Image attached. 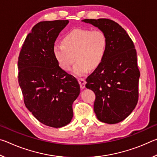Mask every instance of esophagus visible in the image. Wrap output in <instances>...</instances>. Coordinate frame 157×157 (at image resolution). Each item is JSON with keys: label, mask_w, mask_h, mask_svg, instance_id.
Masks as SVG:
<instances>
[{"label": "esophagus", "mask_w": 157, "mask_h": 157, "mask_svg": "<svg viewBox=\"0 0 157 157\" xmlns=\"http://www.w3.org/2000/svg\"><path fill=\"white\" fill-rule=\"evenodd\" d=\"M78 82L79 84L80 85L81 89H84L85 88V84H86V81L84 80L83 78H78Z\"/></svg>", "instance_id": "34e87169"}]
</instances>
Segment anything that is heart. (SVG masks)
<instances>
[{
	"label": "heart",
	"instance_id": "1",
	"mask_svg": "<svg viewBox=\"0 0 157 157\" xmlns=\"http://www.w3.org/2000/svg\"><path fill=\"white\" fill-rule=\"evenodd\" d=\"M63 44H55L53 55L63 70L73 68L76 75H83L89 68H98L104 59L107 48L105 34L99 30L76 29L63 37Z\"/></svg>",
	"mask_w": 157,
	"mask_h": 157
}]
</instances>
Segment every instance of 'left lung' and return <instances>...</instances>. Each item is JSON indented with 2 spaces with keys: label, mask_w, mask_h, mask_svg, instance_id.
<instances>
[{
  "label": "left lung",
  "mask_w": 157,
  "mask_h": 157,
  "mask_svg": "<svg viewBox=\"0 0 157 157\" xmlns=\"http://www.w3.org/2000/svg\"><path fill=\"white\" fill-rule=\"evenodd\" d=\"M105 34L107 48L101 64L86 78V87L95 94L98 120L116 124L124 120L139 99L140 71L134 43L126 31L107 18L84 19Z\"/></svg>",
  "instance_id": "1"
}]
</instances>
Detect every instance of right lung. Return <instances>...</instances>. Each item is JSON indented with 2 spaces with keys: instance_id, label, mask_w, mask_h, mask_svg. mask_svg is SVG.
Wrapping results in <instances>:
<instances>
[{
  "instance_id": "1",
  "label": "right lung",
  "mask_w": 157,
  "mask_h": 157,
  "mask_svg": "<svg viewBox=\"0 0 157 157\" xmlns=\"http://www.w3.org/2000/svg\"><path fill=\"white\" fill-rule=\"evenodd\" d=\"M69 21H41L25 39L18 60V84L28 109L40 123L59 128L70 123L80 87L53 55L58 35Z\"/></svg>"
}]
</instances>
